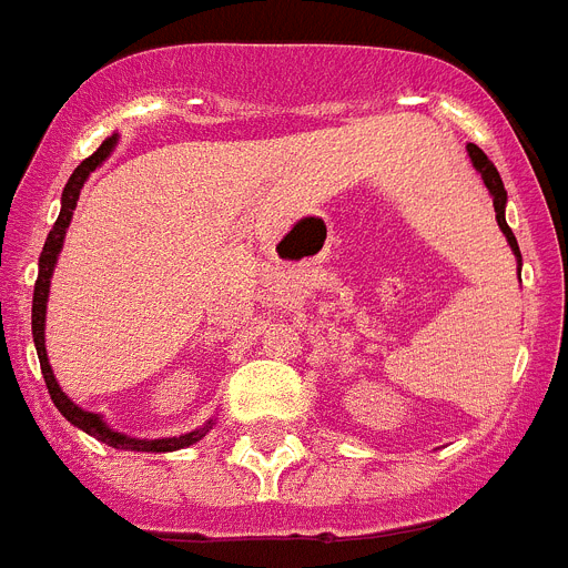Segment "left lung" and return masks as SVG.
<instances>
[{
	"mask_svg": "<svg viewBox=\"0 0 568 568\" xmlns=\"http://www.w3.org/2000/svg\"><path fill=\"white\" fill-rule=\"evenodd\" d=\"M467 151H469V160H473V165H476L478 172H481L484 186L490 189L493 210H496V221H499L501 233H505V239H508V244H510V251L516 253V260H519V265H523V253H519V244H516L514 230H510L508 221H505V204H508V192H505V183H501L499 172H496V165H493L490 160H487V154H484V151L478 149V145H473V142H469Z\"/></svg>",
	"mask_w": 568,
	"mask_h": 568,
	"instance_id": "left-lung-1",
	"label": "left lung"
}]
</instances>
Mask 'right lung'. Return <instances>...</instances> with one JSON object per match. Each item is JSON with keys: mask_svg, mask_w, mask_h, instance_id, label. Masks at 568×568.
Masks as SVG:
<instances>
[{"mask_svg": "<svg viewBox=\"0 0 568 568\" xmlns=\"http://www.w3.org/2000/svg\"><path fill=\"white\" fill-rule=\"evenodd\" d=\"M116 145V136H110V140L101 142V149L95 151L92 156H87L84 163L78 165L72 178H69L67 189H63V204H60V215L54 221V227L49 230V239L43 244V253H40V274H37L34 283V303H31V335H34V347H37V358H40V371H43L45 388H49V396H52V403L58 405V412L72 423V426L84 428L87 435H92L101 444L113 446V449H131V452H174L183 449V446L197 444L201 437L210 432V426L195 428V432H189V435L180 437H163V440H136V437H128L122 432H113L101 423L99 414H90L84 408H78L72 399H69L60 385L54 382V373L49 367V358H45V300H49V283H52V271L54 262H58V253L63 247V236H67L69 221H72V210L78 204V195H81V186H84V180L90 178V172H95V165L104 163V156L113 151Z\"/></svg>", "mask_w": 568, "mask_h": 568, "instance_id": "1", "label": "right lung"}]
</instances>
